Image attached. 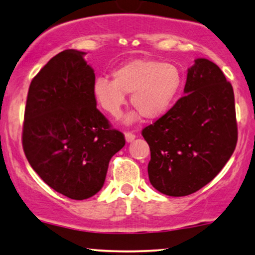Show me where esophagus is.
I'll use <instances>...</instances> for the list:
<instances>
[{
  "label": "esophagus",
  "instance_id": "obj_1",
  "mask_svg": "<svg viewBox=\"0 0 255 255\" xmlns=\"http://www.w3.org/2000/svg\"><path fill=\"white\" fill-rule=\"evenodd\" d=\"M134 138H135V134L133 133V132H131V131L125 132V140H127L128 142H131Z\"/></svg>",
  "mask_w": 255,
  "mask_h": 255
}]
</instances>
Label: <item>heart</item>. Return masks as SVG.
I'll use <instances>...</instances> for the list:
<instances>
[{
  "instance_id": "1",
  "label": "heart",
  "mask_w": 255,
  "mask_h": 255,
  "mask_svg": "<svg viewBox=\"0 0 255 255\" xmlns=\"http://www.w3.org/2000/svg\"><path fill=\"white\" fill-rule=\"evenodd\" d=\"M114 80L100 76L93 86L96 103L111 117L117 118L131 94V104L137 111L127 117L128 123L139 115L158 120L168 113L183 88V74L176 65L154 59H134L113 72Z\"/></svg>"
}]
</instances>
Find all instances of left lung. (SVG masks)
Segmentation results:
<instances>
[{"mask_svg":"<svg viewBox=\"0 0 255 255\" xmlns=\"http://www.w3.org/2000/svg\"><path fill=\"white\" fill-rule=\"evenodd\" d=\"M151 149L149 182L168 196L200 190L221 172L238 140L235 94L221 68L196 59L184 95L141 132Z\"/></svg>","mask_w":255,"mask_h":255,"instance_id":"1","label":"left lung"}]
</instances>
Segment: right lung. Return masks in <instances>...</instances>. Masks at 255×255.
I'll use <instances>...</instances> for the list:
<instances>
[{"mask_svg":"<svg viewBox=\"0 0 255 255\" xmlns=\"http://www.w3.org/2000/svg\"><path fill=\"white\" fill-rule=\"evenodd\" d=\"M85 54L62 51L32 79L22 134L34 172L72 200L99 193L110 159L125 145L124 134L96 108L95 74Z\"/></svg>","mask_w":255,"mask_h":255,"instance_id":"obj_1","label":"right lung"}]
</instances>
